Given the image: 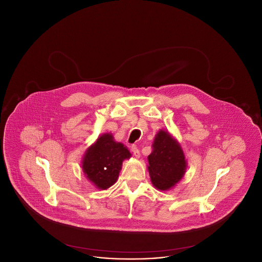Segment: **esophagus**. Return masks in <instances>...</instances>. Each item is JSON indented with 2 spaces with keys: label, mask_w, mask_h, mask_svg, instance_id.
<instances>
[{
  "label": "esophagus",
  "mask_w": 262,
  "mask_h": 262,
  "mask_svg": "<svg viewBox=\"0 0 262 262\" xmlns=\"http://www.w3.org/2000/svg\"><path fill=\"white\" fill-rule=\"evenodd\" d=\"M132 151H133L134 155H135L136 157H137V158L140 156V152H139V149H138V147H137L136 144L132 145Z\"/></svg>",
  "instance_id": "1"
}]
</instances>
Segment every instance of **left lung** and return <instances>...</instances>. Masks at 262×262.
Here are the masks:
<instances>
[{
  "label": "left lung",
  "mask_w": 262,
  "mask_h": 262,
  "mask_svg": "<svg viewBox=\"0 0 262 262\" xmlns=\"http://www.w3.org/2000/svg\"><path fill=\"white\" fill-rule=\"evenodd\" d=\"M148 156V171L152 184L158 189H169L183 178L187 162L179 143L169 133L160 130L154 139Z\"/></svg>",
  "instance_id": "obj_1"
}]
</instances>
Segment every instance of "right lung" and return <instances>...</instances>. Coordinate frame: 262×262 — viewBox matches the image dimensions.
<instances>
[{
	"label": "right lung",
	"instance_id": "obj_1",
	"mask_svg": "<svg viewBox=\"0 0 262 262\" xmlns=\"http://www.w3.org/2000/svg\"><path fill=\"white\" fill-rule=\"evenodd\" d=\"M129 157L130 153L123 143L114 141L112 135L105 134L88 148L82 170L94 186L106 189L116 183L123 161Z\"/></svg>",
	"mask_w": 262,
	"mask_h": 262
}]
</instances>
